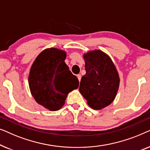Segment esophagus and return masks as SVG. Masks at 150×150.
I'll use <instances>...</instances> for the list:
<instances>
[{
    "label": "esophagus",
    "mask_w": 150,
    "mask_h": 150,
    "mask_svg": "<svg viewBox=\"0 0 150 150\" xmlns=\"http://www.w3.org/2000/svg\"><path fill=\"white\" fill-rule=\"evenodd\" d=\"M77 78H78V79H79V82L81 81V74H78L77 75Z\"/></svg>",
    "instance_id": "1"
}]
</instances>
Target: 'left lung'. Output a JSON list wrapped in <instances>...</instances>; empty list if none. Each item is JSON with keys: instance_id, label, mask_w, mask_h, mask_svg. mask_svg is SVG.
<instances>
[{"instance_id": "obj_1", "label": "left lung", "mask_w": 150, "mask_h": 150, "mask_svg": "<svg viewBox=\"0 0 150 150\" xmlns=\"http://www.w3.org/2000/svg\"><path fill=\"white\" fill-rule=\"evenodd\" d=\"M86 74L82 77L79 91L90 107L101 110L110 105L116 97L120 79L113 62L100 50L83 55Z\"/></svg>"}]
</instances>
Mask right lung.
Returning <instances> with one entry per match:
<instances>
[{
	"label": "right lung",
	"instance_id": "right-lung-1",
	"mask_svg": "<svg viewBox=\"0 0 150 150\" xmlns=\"http://www.w3.org/2000/svg\"><path fill=\"white\" fill-rule=\"evenodd\" d=\"M66 52L50 48L43 50L30 67L28 85L39 104L51 111L64 105L69 92L77 89L79 81L65 63Z\"/></svg>",
	"mask_w": 150,
	"mask_h": 150
}]
</instances>
